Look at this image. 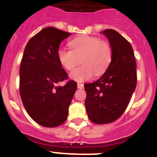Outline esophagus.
Listing matches in <instances>:
<instances>
[{"instance_id": "1", "label": "esophagus", "mask_w": 157, "mask_h": 157, "mask_svg": "<svg viewBox=\"0 0 157 157\" xmlns=\"http://www.w3.org/2000/svg\"><path fill=\"white\" fill-rule=\"evenodd\" d=\"M77 88L78 89H83L84 88V85L81 83H77Z\"/></svg>"}]
</instances>
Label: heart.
<instances>
[{
	"label": "heart",
	"instance_id": "b5f03b06",
	"mask_svg": "<svg viewBox=\"0 0 157 157\" xmlns=\"http://www.w3.org/2000/svg\"><path fill=\"white\" fill-rule=\"evenodd\" d=\"M71 50L60 48L57 52L59 63L67 71H71L81 62L82 65L70 74L74 81L90 80L95 74L100 76L106 71L112 59V49L109 43L100 38L82 36L69 42Z\"/></svg>",
	"mask_w": 157,
	"mask_h": 157
}]
</instances>
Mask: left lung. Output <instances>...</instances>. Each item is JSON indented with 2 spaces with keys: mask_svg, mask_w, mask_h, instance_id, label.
I'll list each match as a JSON object with an SVG mask.
<instances>
[{
  "mask_svg": "<svg viewBox=\"0 0 157 157\" xmlns=\"http://www.w3.org/2000/svg\"><path fill=\"white\" fill-rule=\"evenodd\" d=\"M112 49L108 68L98 81L85 84L86 109L91 121L108 124L126 109L137 85L136 62L130 43L113 29L103 31Z\"/></svg>",
  "mask_w": 157,
  "mask_h": 157,
  "instance_id": "obj_1",
  "label": "left lung"
}]
</instances>
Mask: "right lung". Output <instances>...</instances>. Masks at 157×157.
Instances as JSON below:
<instances>
[{"label": "right lung", "mask_w": 157, "mask_h": 157, "mask_svg": "<svg viewBox=\"0 0 157 157\" xmlns=\"http://www.w3.org/2000/svg\"><path fill=\"white\" fill-rule=\"evenodd\" d=\"M70 35L48 27L31 38L24 50L19 70V93L28 115L42 126L56 127L65 122L77 88L72 80L63 86H57L68 79L57 52L62 40Z\"/></svg>", "instance_id": "add662e5"}]
</instances>
